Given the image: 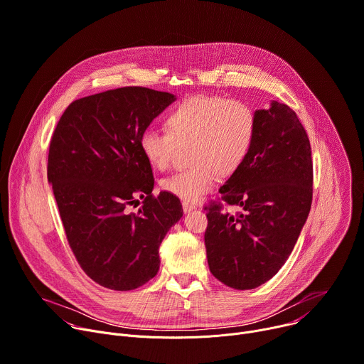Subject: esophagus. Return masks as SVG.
Returning <instances> with one entry per match:
<instances>
[{
    "mask_svg": "<svg viewBox=\"0 0 364 364\" xmlns=\"http://www.w3.org/2000/svg\"><path fill=\"white\" fill-rule=\"evenodd\" d=\"M193 209H196V205H193V203H187V202H183V210H184V213H190Z\"/></svg>",
    "mask_w": 364,
    "mask_h": 364,
    "instance_id": "34e87169",
    "label": "esophagus"
}]
</instances>
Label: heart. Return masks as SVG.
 I'll use <instances>...</instances> for the list:
<instances>
[{"label": "heart", "mask_w": 364, "mask_h": 364, "mask_svg": "<svg viewBox=\"0 0 364 364\" xmlns=\"http://www.w3.org/2000/svg\"><path fill=\"white\" fill-rule=\"evenodd\" d=\"M167 132L146 127L139 146L154 168L167 170L177 148L188 145L190 167L161 181V188L180 200L197 202L247 159L255 138V116L240 100L197 95L183 102L165 117Z\"/></svg>", "instance_id": "obj_1"}]
</instances>
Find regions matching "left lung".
Wrapping results in <instances>:
<instances>
[{
  "mask_svg": "<svg viewBox=\"0 0 364 364\" xmlns=\"http://www.w3.org/2000/svg\"><path fill=\"white\" fill-rule=\"evenodd\" d=\"M254 116L251 151L219 188L222 202L241 212L205 208L210 273L237 290L255 289L283 267L312 203L311 144L296 113L273 100Z\"/></svg>",
  "mask_w": 364,
  "mask_h": 364,
  "instance_id": "1",
  "label": "left lung"
}]
</instances>
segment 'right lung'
<instances>
[{
    "instance_id": "obj_1",
    "label": "right lung",
    "mask_w": 364,
    "mask_h": 364,
    "mask_svg": "<svg viewBox=\"0 0 364 364\" xmlns=\"http://www.w3.org/2000/svg\"><path fill=\"white\" fill-rule=\"evenodd\" d=\"M177 97L145 87L107 90L75 100L53 132L48 181L81 269L112 290H134L159 270V245L183 216L178 197L152 196L142 132ZM142 198L136 214L129 204Z\"/></svg>"
}]
</instances>
